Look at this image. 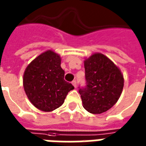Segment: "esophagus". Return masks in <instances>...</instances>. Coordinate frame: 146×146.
Listing matches in <instances>:
<instances>
[{"label":"esophagus","mask_w":146,"mask_h":146,"mask_svg":"<svg viewBox=\"0 0 146 146\" xmlns=\"http://www.w3.org/2000/svg\"><path fill=\"white\" fill-rule=\"evenodd\" d=\"M72 84H73V85L74 86V88H76V86H77V84H76V80H73V82H72Z\"/></svg>","instance_id":"obj_1"}]
</instances>
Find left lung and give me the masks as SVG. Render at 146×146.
Returning a JSON list of instances; mask_svg holds the SVG:
<instances>
[{
	"instance_id": "left-lung-1",
	"label": "left lung",
	"mask_w": 146,
	"mask_h": 146,
	"mask_svg": "<svg viewBox=\"0 0 146 146\" xmlns=\"http://www.w3.org/2000/svg\"><path fill=\"white\" fill-rule=\"evenodd\" d=\"M85 88H80L83 106L94 114L106 112L116 104L123 88V76L118 67L101 53L84 60Z\"/></svg>"
}]
</instances>
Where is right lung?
<instances>
[{
    "instance_id": "right-lung-1",
    "label": "right lung",
    "mask_w": 146,
    "mask_h": 146,
    "mask_svg": "<svg viewBox=\"0 0 146 146\" xmlns=\"http://www.w3.org/2000/svg\"><path fill=\"white\" fill-rule=\"evenodd\" d=\"M59 54L44 51L30 62L23 74V88L30 102L44 112H51L63 104L68 92L74 89L64 80Z\"/></svg>"
}]
</instances>
